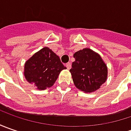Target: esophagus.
I'll return each mask as SVG.
<instances>
[{"label": "esophagus", "instance_id": "obj_1", "mask_svg": "<svg viewBox=\"0 0 131 131\" xmlns=\"http://www.w3.org/2000/svg\"><path fill=\"white\" fill-rule=\"evenodd\" d=\"M66 67H67V68H68V70L71 68V63H66Z\"/></svg>", "mask_w": 131, "mask_h": 131}]
</instances>
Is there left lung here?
<instances>
[{
    "label": "left lung",
    "mask_w": 131,
    "mask_h": 131,
    "mask_svg": "<svg viewBox=\"0 0 131 131\" xmlns=\"http://www.w3.org/2000/svg\"><path fill=\"white\" fill-rule=\"evenodd\" d=\"M73 58L70 72L75 86L85 93L99 89L107 78V67L101 56L85 48L74 53Z\"/></svg>",
    "instance_id": "left-lung-1"
}]
</instances>
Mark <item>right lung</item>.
Listing matches in <instances>:
<instances>
[{
    "label": "right lung",
    "instance_id": "add662e5",
    "mask_svg": "<svg viewBox=\"0 0 131 131\" xmlns=\"http://www.w3.org/2000/svg\"><path fill=\"white\" fill-rule=\"evenodd\" d=\"M66 67L58 55L48 47L33 54L25 65V77L38 90L52 87L60 71Z\"/></svg>",
    "mask_w": 131,
    "mask_h": 131
}]
</instances>
